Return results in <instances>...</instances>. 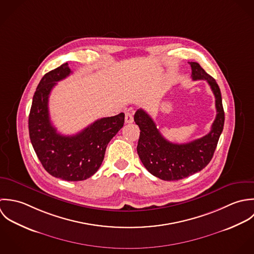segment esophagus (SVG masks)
Wrapping results in <instances>:
<instances>
[{"label":"esophagus","mask_w":254,"mask_h":254,"mask_svg":"<svg viewBox=\"0 0 254 254\" xmlns=\"http://www.w3.org/2000/svg\"><path fill=\"white\" fill-rule=\"evenodd\" d=\"M125 121H126L127 124H131L133 122V115L130 112H127L126 117H125Z\"/></svg>","instance_id":"esophagus-1"}]
</instances>
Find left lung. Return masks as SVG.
<instances>
[{"label":"left lung","instance_id":"1","mask_svg":"<svg viewBox=\"0 0 254 254\" xmlns=\"http://www.w3.org/2000/svg\"><path fill=\"white\" fill-rule=\"evenodd\" d=\"M193 80H206L215 96L217 115L209 133L189 143L168 141L159 131L152 118L142 109L134 114V122L140 128L137 144L138 156L153 176L164 181H179L204 169L211 161L223 131L225 113L220 88L198 63H190Z\"/></svg>","mask_w":254,"mask_h":254}]
</instances>
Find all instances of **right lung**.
<instances>
[{
  "label": "right lung",
  "instance_id": "obj_1",
  "mask_svg": "<svg viewBox=\"0 0 254 254\" xmlns=\"http://www.w3.org/2000/svg\"><path fill=\"white\" fill-rule=\"evenodd\" d=\"M71 73L67 63L47 72L33 96L28 119L29 136L44 169L67 182L83 181L101 166L110 140L123 127L125 114L102 118L74 135H63L53 127L48 101L58 81Z\"/></svg>",
  "mask_w": 254,
  "mask_h": 254
}]
</instances>
